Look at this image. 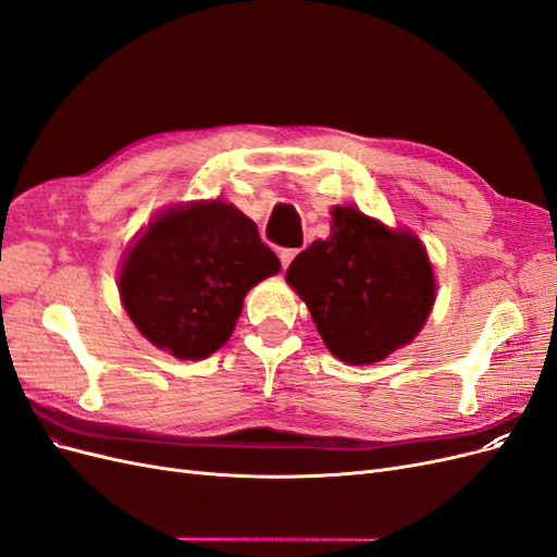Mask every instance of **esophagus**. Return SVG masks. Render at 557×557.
Masks as SVG:
<instances>
[{
	"instance_id": "34e87169",
	"label": "esophagus",
	"mask_w": 557,
	"mask_h": 557,
	"mask_svg": "<svg viewBox=\"0 0 557 557\" xmlns=\"http://www.w3.org/2000/svg\"><path fill=\"white\" fill-rule=\"evenodd\" d=\"M295 256H297V250H295V248H281V250H278V260H281V267H283V269L288 267V264L295 260Z\"/></svg>"
}]
</instances>
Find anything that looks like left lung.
Wrapping results in <instances>:
<instances>
[{"label": "left lung", "instance_id": "obj_1", "mask_svg": "<svg viewBox=\"0 0 557 557\" xmlns=\"http://www.w3.org/2000/svg\"><path fill=\"white\" fill-rule=\"evenodd\" d=\"M285 281L332 356L348 364H374L411 344L436 297L423 242L356 207L332 209L330 237L301 250Z\"/></svg>", "mask_w": 557, "mask_h": 557}]
</instances>
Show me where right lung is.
Returning a JSON list of instances; mask_svg holds the SVG:
<instances>
[{"mask_svg": "<svg viewBox=\"0 0 557 557\" xmlns=\"http://www.w3.org/2000/svg\"><path fill=\"white\" fill-rule=\"evenodd\" d=\"M281 269L256 223L221 199L166 207L123 256L117 293L146 339L205 360L237 325L252 285Z\"/></svg>", "mask_w": 557, "mask_h": 557, "instance_id": "obj_1", "label": "right lung"}]
</instances>
